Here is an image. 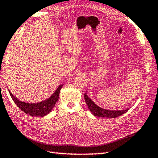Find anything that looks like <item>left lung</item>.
I'll return each mask as SVG.
<instances>
[{
	"instance_id": "8db88e82",
	"label": "left lung",
	"mask_w": 158,
	"mask_h": 158,
	"mask_svg": "<svg viewBox=\"0 0 158 158\" xmlns=\"http://www.w3.org/2000/svg\"><path fill=\"white\" fill-rule=\"evenodd\" d=\"M85 100V103L87 105V106L91 112L94 114L95 116L97 117H102V118H115L117 117H119L121 115H123L125 113H126L129 109L124 110H120V111H110L104 110V109L101 108L98 106L93 102V101L89 98L87 94L85 93L84 95Z\"/></svg>"
}]
</instances>
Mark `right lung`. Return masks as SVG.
I'll return each mask as SVG.
<instances>
[{
	"instance_id": "right-lung-1",
	"label": "right lung",
	"mask_w": 158,
	"mask_h": 158,
	"mask_svg": "<svg viewBox=\"0 0 158 158\" xmlns=\"http://www.w3.org/2000/svg\"><path fill=\"white\" fill-rule=\"evenodd\" d=\"M63 85H60L57 89L55 91L54 94L49 98L37 103H28L21 102V101L18 100V99L14 97L10 91L9 94L17 107H19V109H21V110L25 112V114L31 116L43 117L47 115L52 110V108L55 107V105L58 101L59 93Z\"/></svg>"
}]
</instances>
